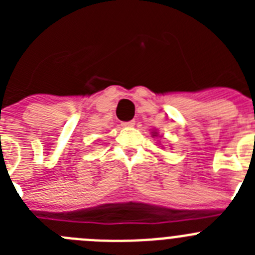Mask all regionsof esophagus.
<instances>
[{
    "mask_svg": "<svg viewBox=\"0 0 255 255\" xmlns=\"http://www.w3.org/2000/svg\"><path fill=\"white\" fill-rule=\"evenodd\" d=\"M135 125V121H128V123H123L124 128H132Z\"/></svg>",
    "mask_w": 255,
    "mask_h": 255,
    "instance_id": "esophagus-1",
    "label": "esophagus"
}]
</instances>
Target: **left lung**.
<instances>
[{
  "label": "left lung",
  "mask_w": 255,
  "mask_h": 255,
  "mask_svg": "<svg viewBox=\"0 0 255 255\" xmlns=\"http://www.w3.org/2000/svg\"><path fill=\"white\" fill-rule=\"evenodd\" d=\"M153 134H154V135H153V136H155V135H157V132H153Z\"/></svg>",
  "instance_id": "8db88e82"
}]
</instances>
